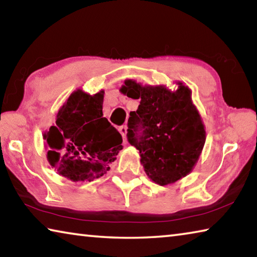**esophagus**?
<instances>
[{
  "mask_svg": "<svg viewBox=\"0 0 257 257\" xmlns=\"http://www.w3.org/2000/svg\"><path fill=\"white\" fill-rule=\"evenodd\" d=\"M127 129H128L127 125H121V127L119 128V132L121 133V135H122L124 143H127V133H128Z\"/></svg>",
  "mask_w": 257,
  "mask_h": 257,
  "instance_id": "1",
  "label": "esophagus"
}]
</instances>
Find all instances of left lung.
<instances>
[{"instance_id": "1", "label": "left lung", "mask_w": 257, "mask_h": 257, "mask_svg": "<svg viewBox=\"0 0 257 257\" xmlns=\"http://www.w3.org/2000/svg\"><path fill=\"white\" fill-rule=\"evenodd\" d=\"M176 90L164 85H142L125 79L120 92L139 99L130 112L127 137L141 155L147 177L160 186L182 179L193 171L205 144L202 116L191 99V89L177 81ZM143 130L142 135H138Z\"/></svg>"}]
</instances>
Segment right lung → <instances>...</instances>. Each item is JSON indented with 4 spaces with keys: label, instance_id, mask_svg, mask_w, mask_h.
<instances>
[{
    "label": "right lung",
    "instance_id": "1",
    "mask_svg": "<svg viewBox=\"0 0 257 257\" xmlns=\"http://www.w3.org/2000/svg\"><path fill=\"white\" fill-rule=\"evenodd\" d=\"M104 90L90 95L78 88L43 135L47 161L60 176L71 181H93L122 150L120 133L103 118Z\"/></svg>",
    "mask_w": 257,
    "mask_h": 257
}]
</instances>
